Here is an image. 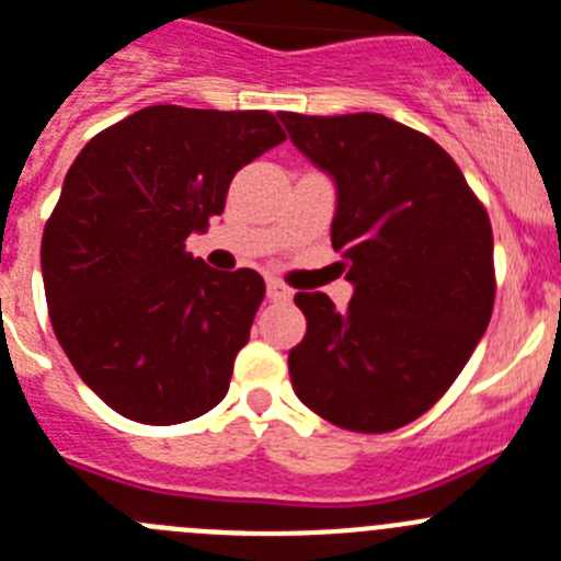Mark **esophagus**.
<instances>
[{
  "instance_id": "esophagus-1",
  "label": "esophagus",
  "mask_w": 561,
  "mask_h": 561,
  "mask_svg": "<svg viewBox=\"0 0 561 561\" xmlns=\"http://www.w3.org/2000/svg\"><path fill=\"white\" fill-rule=\"evenodd\" d=\"M265 287H268V299L271 301H290V296H293L290 287L282 285L279 279H268V285H265Z\"/></svg>"
}]
</instances>
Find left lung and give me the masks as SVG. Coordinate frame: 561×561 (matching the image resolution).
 <instances>
[{
    "mask_svg": "<svg viewBox=\"0 0 561 561\" xmlns=\"http://www.w3.org/2000/svg\"><path fill=\"white\" fill-rule=\"evenodd\" d=\"M290 142L335 181L332 249L355 293H296L307 332L293 391L355 433L419 419L453 386L492 318V226L456 161L382 114L279 111Z\"/></svg>",
    "mask_w": 561,
    "mask_h": 561,
    "instance_id": "left-lung-1",
    "label": "left lung"
}]
</instances>
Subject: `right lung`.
Instances as JSON below:
<instances>
[{"label":"right lung","instance_id":"right-lung-1","mask_svg":"<svg viewBox=\"0 0 561 561\" xmlns=\"http://www.w3.org/2000/svg\"><path fill=\"white\" fill-rule=\"evenodd\" d=\"M279 142L268 111L150 105L69 168L42 237L49 321L80 380L125 419L179 425L229 391L265 282L209 268L184 240Z\"/></svg>","mask_w":561,"mask_h":561}]
</instances>
